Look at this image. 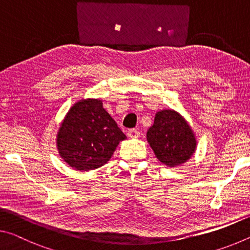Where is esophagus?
Instances as JSON below:
<instances>
[{
	"instance_id": "esophagus-1",
	"label": "esophagus",
	"mask_w": 250,
	"mask_h": 250,
	"mask_svg": "<svg viewBox=\"0 0 250 250\" xmlns=\"http://www.w3.org/2000/svg\"><path fill=\"white\" fill-rule=\"evenodd\" d=\"M127 136L129 138H137V137L141 136V132H140V130L135 129V128H132L127 132Z\"/></svg>"
}]
</instances>
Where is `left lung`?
Returning <instances> with one entry per match:
<instances>
[{"instance_id": "8db88e82", "label": "left lung", "mask_w": 250, "mask_h": 250, "mask_svg": "<svg viewBox=\"0 0 250 250\" xmlns=\"http://www.w3.org/2000/svg\"><path fill=\"white\" fill-rule=\"evenodd\" d=\"M147 141L158 161L169 167L188 161L196 148L195 135L190 126L171 109L156 113L153 126L147 130Z\"/></svg>"}]
</instances>
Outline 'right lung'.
<instances>
[{"mask_svg": "<svg viewBox=\"0 0 250 250\" xmlns=\"http://www.w3.org/2000/svg\"><path fill=\"white\" fill-rule=\"evenodd\" d=\"M125 134L103 108L100 100L77 102L68 110L57 133V149L77 170H91L109 161Z\"/></svg>", "mask_w": 250, "mask_h": 250, "instance_id": "add662e5", "label": "right lung"}]
</instances>
